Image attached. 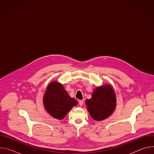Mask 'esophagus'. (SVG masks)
I'll return each mask as SVG.
<instances>
[{
  "label": "esophagus",
  "mask_w": 154,
  "mask_h": 154,
  "mask_svg": "<svg viewBox=\"0 0 154 154\" xmlns=\"http://www.w3.org/2000/svg\"><path fill=\"white\" fill-rule=\"evenodd\" d=\"M79 105L80 106H82L83 105V101L82 100H79Z\"/></svg>",
  "instance_id": "34e87169"
}]
</instances>
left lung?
Here are the masks:
<instances>
[{"mask_svg":"<svg viewBox=\"0 0 154 154\" xmlns=\"http://www.w3.org/2000/svg\"><path fill=\"white\" fill-rule=\"evenodd\" d=\"M91 116L102 121L110 116L116 106V95L112 87L105 85L94 91L90 99L85 101Z\"/></svg>","mask_w":154,"mask_h":154,"instance_id":"obj_1","label":"left lung"}]
</instances>
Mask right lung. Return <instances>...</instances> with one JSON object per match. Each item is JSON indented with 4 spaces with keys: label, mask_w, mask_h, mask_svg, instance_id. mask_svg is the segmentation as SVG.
Masks as SVG:
<instances>
[{
    "label": "right lung",
    "mask_w": 154,
    "mask_h": 154,
    "mask_svg": "<svg viewBox=\"0 0 154 154\" xmlns=\"http://www.w3.org/2000/svg\"><path fill=\"white\" fill-rule=\"evenodd\" d=\"M44 106L54 118L61 119L78 102L71 98L65 91L63 85L57 82L51 83L48 86L43 99Z\"/></svg>",
    "instance_id": "right-lung-1"
}]
</instances>
